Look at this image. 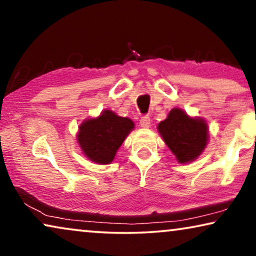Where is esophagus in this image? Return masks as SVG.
Returning <instances> with one entry per match:
<instances>
[{"label":"esophagus","instance_id":"34e87169","mask_svg":"<svg viewBox=\"0 0 256 256\" xmlns=\"http://www.w3.org/2000/svg\"><path fill=\"white\" fill-rule=\"evenodd\" d=\"M150 118L148 116H142L140 118V126L142 128H150Z\"/></svg>","mask_w":256,"mask_h":256}]
</instances>
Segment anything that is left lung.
Segmentation results:
<instances>
[{
	"instance_id": "left-lung-1",
	"label": "left lung",
	"mask_w": 256,
	"mask_h": 256,
	"mask_svg": "<svg viewBox=\"0 0 256 256\" xmlns=\"http://www.w3.org/2000/svg\"><path fill=\"white\" fill-rule=\"evenodd\" d=\"M158 128L166 145L181 164L195 160L206 146V123L200 118H190L181 109H172Z\"/></svg>"
}]
</instances>
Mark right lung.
Instances as JSON below:
<instances>
[{
  "mask_svg": "<svg viewBox=\"0 0 256 256\" xmlns=\"http://www.w3.org/2000/svg\"><path fill=\"white\" fill-rule=\"evenodd\" d=\"M134 128L131 120L106 110L100 117L86 120L80 126L78 140L84 153L94 162L108 164Z\"/></svg>",
  "mask_w": 256,
  "mask_h": 256,
  "instance_id": "obj_1",
  "label": "right lung"
}]
</instances>
